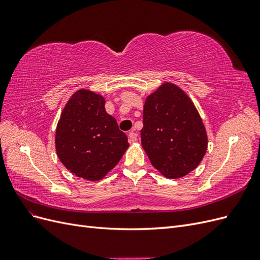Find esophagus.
Returning a JSON list of instances; mask_svg holds the SVG:
<instances>
[{
  "label": "esophagus",
  "instance_id": "1",
  "mask_svg": "<svg viewBox=\"0 0 260 260\" xmlns=\"http://www.w3.org/2000/svg\"><path fill=\"white\" fill-rule=\"evenodd\" d=\"M138 140V135L135 132V131H131L129 132V141L130 142H136V141Z\"/></svg>",
  "mask_w": 260,
  "mask_h": 260
}]
</instances>
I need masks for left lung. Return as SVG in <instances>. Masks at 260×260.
<instances>
[{"instance_id":"8db88e82","label":"left lung","mask_w":260,"mask_h":260,"mask_svg":"<svg viewBox=\"0 0 260 260\" xmlns=\"http://www.w3.org/2000/svg\"><path fill=\"white\" fill-rule=\"evenodd\" d=\"M141 142L153 166L169 179L194 170L207 151V133L193 102L165 82L146 98Z\"/></svg>"}]
</instances>
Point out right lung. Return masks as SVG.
<instances>
[{"label":"right lung","mask_w":260,"mask_h":260,"mask_svg":"<svg viewBox=\"0 0 260 260\" xmlns=\"http://www.w3.org/2000/svg\"><path fill=\"white\" fill-rule=\"evenodd\" d=\"M55 147L61 164L79 178L103 179L129 147L128 138L105 111V99L81 89L74 93L57 123Z\"/></svg>","instance_id":"obj_1"}]
</instances>
